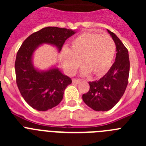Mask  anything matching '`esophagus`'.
I'll return each mask as SVG.
<instances>
[{
	"label": "esophagus",
	"instance_id": "34e87169",
	"mask_svg": "<svg viewBox=\"0 0 146 146\" xmlns=\"http://www.w3.org/2000/svg\"><path fill=\"white\" fill-rule=\"evenodd\" d=\"M80 80L79 79H73L72 80V83L73 84H78L79 82H80Z\"/></svg>",
	"mask_w": 146,
	"mask_h": 146
}]
</instances>
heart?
<instances>
[{"instance_id": "heart-1", "label": "heart", "mask_w": 146, "mask_h": 146, "mask_svg": "<svg viewBox=\"0 0 146 146\" xmlns=\"http://www.w3.org/2000/svg\"><path fill=\"white\" fill-rule=\"evenodd\" d=\"M115 53V44L109 35L84 33L73 39L71 48L62 49V64L67 74H73L82 61L85 66L80 70L81 75L92 72L100 77L110 68Z\"/></svg>"}]
</instances>
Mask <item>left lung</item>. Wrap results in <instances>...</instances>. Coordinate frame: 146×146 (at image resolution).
Returning <instances> with one entry per match:
<instances>
[{"label": "left lung", "instance_id": "8db88e82", "mask_svg": "<svg viewBox=\"0 0 146 146\" xmlns=\"http://www.w3.org/2000/svg\"><path fill=\"white\" fill-rule=\"evenodd\" d=\"M116 47V57L108 73L99 80L88 82L89 91L82 95V100L96 111H108L118 102L128 84L129 58L127 49L116 35L110 31Z\"/></svg>", "mask_w": 146, "mask_h": 146}]
</instances>
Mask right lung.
<instances>
[{
    "mask_svg": "<svg viewBox=\"0 0 146 146\" xmlns=\"http://www.w3.org/2000/svg\"><path fill=\"white\" fill-rule=\"evenodd\" d=\"M76 31L58 27H45L30 35L17 54L15 73L17 85L25 101L33 109L46 111L57 106L64 90L72 83L57 65L42 70L33 64L35 51L42 44H50L60 52L66 40Z\"/></svg>",
    "mask_w": 146,
    "mask_h": 146,
    "instance_id": "add662e5",
    "label": "right lung"
}]
</instances>
